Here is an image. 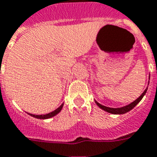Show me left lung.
I'll list each match as a JSON object with an SVG mask.
<instances>
[{"mask_svg":"<svg viewBox=\"0 0 157 157\" xmlns=\"http://www.w3.org/2000/svg\"><path fill=\"white\" fill-rule=\"evenodd\" d=\"M147 89L146 88L144 91L142 93L140 96L139 97L138 99H136L134 101H133L132 103H130L129 105H127L126 106H123V107H120V108H111V107H107V106H105V105H102L101 104H100L97 101H95L96 103V105H98L100 108H101L102 110H104L105 112H109V113H112V114H124V113H126V112H129L130 110H132V109L134 108L135 105H137L139 102L140 101L142 98L144 97V95L146 93V91H147Z\"/></svg>","mask_w":157,"mask_h":157,"instance_id":"8db88e82","label":"left lung"}]
</instances>
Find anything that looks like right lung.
Segmentation results:
<instances>
[{
  "label": "right lung",
  "instance_id": "obj_1",
  "mask_svg": "<svg viewBox=\"0 0 157 157\" xmlns=\"http://www.w3.org/2000/svg\"><path fill=\"white\" fill-rule=\"evenodd\" d=\"M63 104L59 106L58 108L56 109L55 111H53V112H50L48 114H45V115H34V114H30V113H29L30 116L34 117L35 118H39V119H47V118H51L52 117L56 116V114H58L59 112H61V110L63 109Z\"/></svg>",
  "mask_w": 157,
  "mask_h": 157
}]
</instances>
